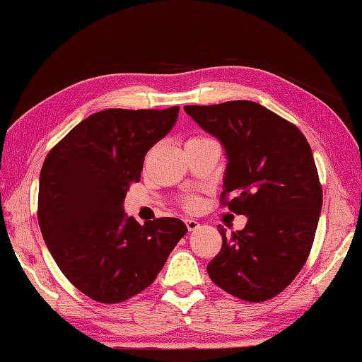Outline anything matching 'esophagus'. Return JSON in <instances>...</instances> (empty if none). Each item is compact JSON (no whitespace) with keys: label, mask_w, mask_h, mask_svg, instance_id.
Listing matches in <instances>:
<instances>
[{"label":"esophagus","mask_w":362,"mask_h":362,"mask_svg":"<svg viewBox=\"0 0 362 362\" xmlns=\"http://www.w3.org/2000/svg\"><path fill=\"white\" fill-rule=\"evenodd\" d=\"M185 223H187V228H188V231H196V230L199 228V222H198V220L187 218V220H185Z\"/></svg>","instance_id":"34e87169"}]
</instances>
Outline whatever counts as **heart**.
I'll list each match as a JSON object with an SVG mask.
<instances>
[{"label":"heart","instance_id":"1","mask_svg":"<svg viewBox=\"0 0 362 362\" xmlns=\"http://www.w3.org/2000/svg\"><path fill=\"white\" fill-rule=\"evenodd\" d=\"M196 206H198V201H196V199H189L187 203L188 209H196Z\"/></svg>","mask_w":362,"mask_h":362}]
</instances>
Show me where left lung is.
I'll return each mask as SVG.
<instances>
[{"label": "left lung", "mask_w": 362, "mask_h": 362, "mask_svg": "<svg viewBox=\"0 0 362 362\" xmlns=\"http://www.w3.org/2000/svg\"><path fill=\"white\" fill-rule=\"evenodd\" d=\"M185 113L222 144V198L247 217L243 230L218 225L222 249L207 265L220 289L247 302L284 291L305 265L322 207L313 153L297 126L250 100L187 105Z\"/></svg>", "instance_id": "obj_1"}]
</instances>
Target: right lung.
Masks as SVG:
<instances>
[{
    "instance_id": "1",
    "label": "right lung",
    "mask_w": 362,
    "mask_h": 362,
    "mask_svg": "<svg viewBox=\"0 0 362 362\" xmlns=\"http://www.w3.org/2000/svg\"><path fill=\"white\" fill-rule=\"evenodd\" d=\"M179 110H103L73 127L45 159L42 238L65 278L95 302L119 303L146 289L187 233L174 217L139 225L122 207L146 151L168 136Z\"/></svg>"
}]
</instances>
